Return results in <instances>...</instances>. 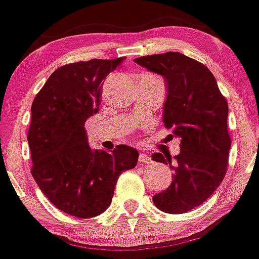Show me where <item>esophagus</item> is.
I'll return each instance as SVG.
<instances>
[{"label":"esophagus","mask_w":259,"mask_h":259,"mask_svg":"<svg viewBox=\"0 0 259 259\" xmlns=\"http://www.w3.org/2000/svg\"><path fill=\"white\" fill-rule=\"evenodd\" d=\"M152 160H151V157H150V155H147V154H140V156H139V162L140 164H150V162H151Z\"/></svg>","instance_id":"esophagus-1"}]
</instances>
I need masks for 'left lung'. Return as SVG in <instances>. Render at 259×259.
<instances>
[{"mask_svg": "<svg viewBox=\"0 0 259 259\" xmlns=\"http://www.w3.org/2000/svg\"><path fill=\"white\" fill-rule=\"evenodd\" d=\"M135 62L164 77L168 95L162 120L181 139V152L174 159L152 154L154 161L169 165L174 173L170 186L152 201L164 212H188L210 198L228 170V102L211 71L179 52L145 56Z\"/></svg>", "mask_w": 259, "mask_h": 259, "instance_id": "obj_1", "label": "left lung"}]
</instances>
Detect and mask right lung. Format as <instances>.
Instances as JSON below:
<instances>
[{
    "mask_svg": "<svg viewBox=\"0 0 259 259\" xmlns=\"http://www.w3.org/2000/svg\"><path fill=\"white\" fill-rule=\"evenodd\" d=\"M123 60L95 58L62 66L31 104V176L56 207L75 218L104 212L119 176L139 160V151L127 145H118L112 152L93 150L85 131L86 119L102 102L105 77Z\"/></svg>",
    "mask_w": 259,
    "mask_h": 259,
    "instance_id": "add662e5",
    "label": "right lung"
}]
</instances>
